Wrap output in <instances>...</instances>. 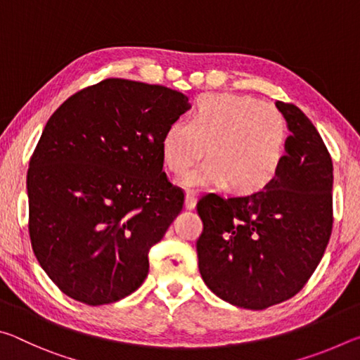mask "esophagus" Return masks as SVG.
I'll return each mask as SVG.
<instances>
[{"label":"esophagus","mask_w":360,"mask_h":360,"mask_svg":"<svg viewBox=\"0 0 360 360\" xmlns=\"http://www.w3.org/2000/svg\"><path fill=\"white\" fill-rule=\"evenodd\" d=\"M195 205H197V193H195L193 191H187V193H186V208L193 210Z\"/></svg>","instance_id":"1"}]
</instances>
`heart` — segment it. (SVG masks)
<instances>
[{"label":"heart","instance_id":"b5f03b06","mask_svg":"<svg viewBox=\"0 0 360 360\" xmlns=\"http://www.w3.org/2000/svg\"><path fill=\"white\" fill-rule=\"evenodd\" d=\"M288 124L275 106L252 96L210 95L198 100L191 120L169 124L162 139L163 160L182 173L203 158L210 160L181 178L186 187H229L252 193L270 186L281 172Z\"/></svg>","mask_w":360,"mask_h":360}]
</instances>
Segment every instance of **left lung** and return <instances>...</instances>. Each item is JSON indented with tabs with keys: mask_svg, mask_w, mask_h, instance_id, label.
Segmentation results:
<instances>
[{
	"mask_svg": "<svg viewBox=\"0 0 360 360\" xmlns=\"http://www.w3.org/2000/svg\"><path fill=\"white\" fill-rule=\"evenodd\" d=\"M290 135L281 172L259 192L203 195L198 270L222 300L265 309L289 300L319 265L332 233V158L307 115L276 101Z\"/></svg>",
	"mask_w": 360,
	"mask_h": 360,
	"instance_id": "obj_1",
	"label": "left lung"
}]
</instances>
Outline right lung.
Listing matches in <instances>:
<instances>
[{
    "mask_svg": "<svg viewBox=\"0 0 360 360\" xmlns=\"http://www.w3.org/2000/svg\"><path fill=\"white\" fill-rule=\"evenodd\" d=\"M187 109L163 85L105 79L47 120L27 174L28 230L63 294L96 307L143 284L149 249L184 205L163 173L162 139Z\"/></svg>",
    "mask_w": 360,
    "mask_h": 360,
    "instance_id": "1",
    "label": "right lung"
}]
</instances>
